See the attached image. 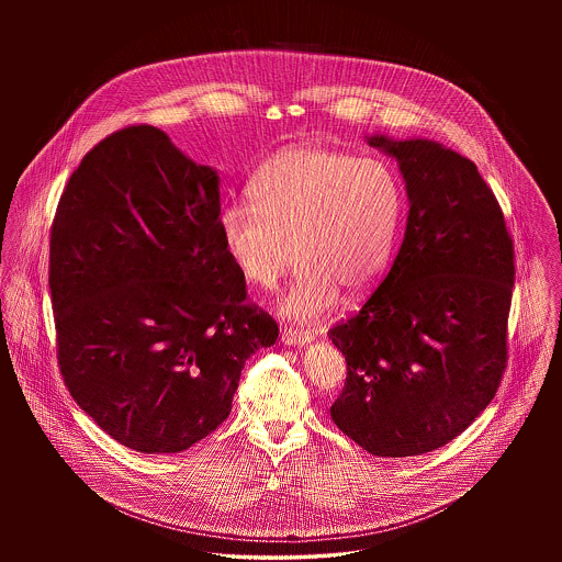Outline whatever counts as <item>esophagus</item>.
<instances>
[{"mask_svg":"<svg viewBox=\"0 0 562 562\" xmlns=\"http://www.w3.org/2000/svg\"><path fill=\"white\" fill-rule=\"evenodd\" d=\"M280 339H282V344H286V346H305V344L312 341V333L299 330V328L291 326V328H284V330H282Z\"/></svg>","mask_w":562,"mask_h":562,"instance_id":"esophagus-1","label":"esophagus"}]
</instances>
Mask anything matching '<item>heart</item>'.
<instances>
[{
	"label": "heart",
	"mask_w": 562,
	"mask_h": 562,
	"mask_svg": "<svg viewBox=\"0 0 562 562\" xmlns=\"http://www.w3.org/2000/svg\"><path fill=\"white\" fill-rule=\"evenodd\" d=\"M252 206L218 214L227 252L244 278L271 291L303 263L282 312L310 322L346 294L373 293L394 257L404 193L390 164L324 147H291L250 183Z\"/></svg>",
	"instance_id": "obj_1"
}]
</instances>
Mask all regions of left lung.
Segmentation results:
<instances>
[{
    "mask_svg": "<svg viewBox=\"0 0 562 562\" xmlns=\"http://www.w3.org/2000/svg\"><path fill=\"white\" fill-rule=\"evenodd\" d=\"M401 164L408 218L396 259L328 337L348 362L330 417L376 457L457 438L508 367L514 241L476 164L434 140L373 136Z\"/></svg>",
    "mask_w": 562,
    "mask_h": 562,
    "instance_id": "left-lung-1",
    "label": "left lung"
}]
</instances>
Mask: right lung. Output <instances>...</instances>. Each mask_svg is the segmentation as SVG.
<instances>
[{"mask_svg": "<svg viewBox=\"0 0 562 562\" xmlns=\"http://www.w3.org/2000/svg\"><path fill=\"white\" fill-rule=\"evenodd\" d=\"M218 214L213 168L149 124L105 136L60 193L48 266L60 374L138 453H181L218 428L244 362L278 339L246 301Z\"/></svg>", "mask_w": 562, "mask_h": 562, "instance_id": "1", "label": "right lung"}]
</instances>
